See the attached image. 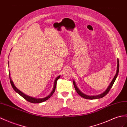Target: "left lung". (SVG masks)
<instances>
[{
	"label": "left lung",
	"instance_id": "left-lung-1",
	"mask_svg": "<svg viewBox=\"0 0 127 127\" xmlns=\"http://www.w3.org/2000/svg\"><path fill=\"white\" fill-rule=\"evenodd\" d=\"M118 64H117V70H116V73L115 74V75L114 76V78L113 79L112 81L111 82V83H110L109 85L108 86V87H107V89L104 91V92H103L102 93L100 94V95H95V96H90V95H85V94L83 93L82 92L80 91L79 90V89L78 88V87L77 86L76 84V83L75 82H74V80H73V85H74V88H75V90L77 91V92L78 93V95L81 96L82 97H84V98L85 99H100V98H102V97H103V96H105L107 93H108L109 92V91H110V89L112 88L114 83L117 77H118V73H119V60L118 59Z\"/></svg>",
	"mask_w": 127,
	"mask_h": 127
}]
</instances>
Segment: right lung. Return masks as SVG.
<instances>
[{
	"mask_svg": "<svg viewBox=\"0 0 127 127\" xmlns=\"http://www.w3.org/2000/svg\"><path fill=\"white\" fill-rule=\"evenodd\" d=\"M8 66H9V62H8ZM61 77V76H58L56 79L55 80V82H54V87H53V91H52L50 93L49 95H48L47 96L44 97V98H35V97H32V96H28L27 95H26L25 94H24V93H22L21 91H20V90H18L17 87H15V86L14 85V84L13 82V81L12 80L11 78V77H10V72H9V79H10V83L11 85L13 87V89H14V90L15 91L18 93L19 95H20L22 97H23L26 100L28 101H29L31 103H41L42 102H44L45 101L47 100L48 99H49L50 97L51 96V95H53L55 89H56V84H57V80L60 78V77Z\"/></svg>",
	"mask_w": 127,
	"mask_h": 127,
	"instance_id": "1",
	"label": "right lung"
}]
</instances>
